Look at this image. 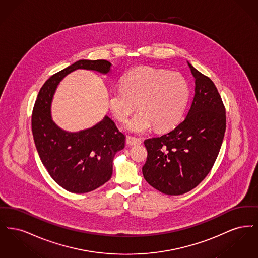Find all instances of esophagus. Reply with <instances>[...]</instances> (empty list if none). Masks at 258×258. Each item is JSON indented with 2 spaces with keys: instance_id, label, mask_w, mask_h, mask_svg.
<instances>
[{
  "instance_id": "obj_1",
  "label": "esophagus",
  "mask_w": 258,
  "mask_h": 258,
  "mask_svg": "<svg viewBox=\"0 0 258 258\" xmlns=\"http://www.w3.org/2000/svg\"><path fill=\"white\" fill-rule=\"evenodd\" d=\"M126 142L130 145H139L142 143V140L140 138L137 137H134V136H126Z\"/></svg>"
}]
</instances>
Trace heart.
Instances as JSON below:
<instances>
[{
  "label": "heart",
  "instance_id": "obj_1",
  "mask_svg": "<svg viewBox=\"0 0 258 258\" xmlns=\"http://www.w3.org/2000/svg\"><path fill=\"white\" fill-rule=\"evenodd\" d=\"M122 88L111 91L109 107L119 121H124L137 107L140 111L128 120V132L143 134L153 125L158 131L173 127L186 105L189 90L180 74L139 67L123 76Z\"/></svg>",
  "mask_w": 258,
  "mask_h": 258
}]
</instances>
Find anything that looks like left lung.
<instances>
[{
  "label": "left lung",
  "mask_w": 258,
  "mask_h": 258,
  "mask_svg": "<svg viewBox=\"0 0 258 258\" xmlns=\"http://www.w3.org/2000/svg\"><path fill=\"white\" fill-rule=\"evenodd\" d=\"M195 97L184 121L160 137L144 141V179L168 196H180L200 184L212 169L226 127L225 108L214 82L187 61Z\"/></svg>",
  "instance_id": "obj_1"
}]
</instances>
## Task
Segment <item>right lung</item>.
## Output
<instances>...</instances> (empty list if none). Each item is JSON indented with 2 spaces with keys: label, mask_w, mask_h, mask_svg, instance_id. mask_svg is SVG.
Here are the masks:
<instances>
[{
  "label": "right lung",
  "mask_w": 258,
  "mask_h": 258,
  "mask_svg": "<svg viewBox=\"0 0 258 258\" xmlns=\"http://www.w3.org/2000/svg\"><path fill=\"white\" fill-rule=\"evenodd\" d=\"M105 60H79L52 75L41 87L32 115V132L40 160L52 179L68 191L85 194L110 180L113 160L125 136L107 115L95 125L67 132L52 119L51 104L61 80L76 70L107 74Z\"/></svg>",
  "instance_id": "1"
}]
</instances>
